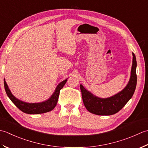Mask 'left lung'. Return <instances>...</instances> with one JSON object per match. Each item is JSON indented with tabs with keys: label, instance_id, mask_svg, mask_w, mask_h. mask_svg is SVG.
Returning a JSON list of instances; mask_svg holds the SVG:
<instances>
[{
	"label": "left lung",
	"instance_id": "obj_1",
	"mask_svg": "<svg viewBox=\"0 0 148 148\" xmlns=\"http://www.w3.org/2000/svg\"><path fill=\"white\" fill-rule=\"evenodd\" d=\"M132 56L133 61L129 82L125 88L117 94L106 98H99L80 84L84 106L89 112L100 116L112 115L118 112L132 98L137 85V61L134 53Z\"/></svg>",
	"mask_w": 148,
	"mask_h": 148
}]
</instances>
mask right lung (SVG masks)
<instances>
[{"label":"right lung","instance_id":"obj_1","mask_svg":"<svg viewBox=\"0 0 148 148\" xmlns=\"http://www.w3.org/2000/svg\"><path fill=\"white\" fill-rule=\"evenodd\" d=\"M67 80L68 78H66V80L62 81L57 85L55 91L49 99L44 101L39 102V103H27V102L20 100L12 94L5 82V78L4 79V84L8 96L20 110H22L24 113L29 114H39L50 112L55 108L58 101L60 90L64 87Z\"/></svg>","mask_w":148,"mask_h":148}]
</instances>
